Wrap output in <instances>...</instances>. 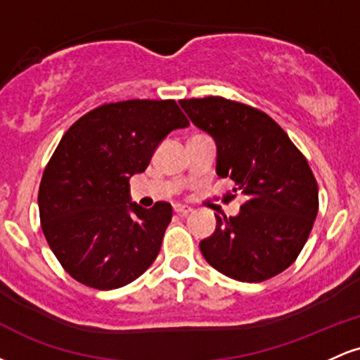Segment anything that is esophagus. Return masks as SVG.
<instances>
[{"mask_svg":"<svg viewBox=\"0 0 360 360\" xmlns=\"http://www.w3.org/2000/svg\"><path fill=\"white\" fill-rule=\"evenodd\" d=\"M174 212H176L177 214H189V213L193 212V208H191V206H186V205L176 203V205H174Z\"/></svg>","mask_w":360,"mask_h":360,"instance_id":"1","label":"esophagus"}]
</instances>
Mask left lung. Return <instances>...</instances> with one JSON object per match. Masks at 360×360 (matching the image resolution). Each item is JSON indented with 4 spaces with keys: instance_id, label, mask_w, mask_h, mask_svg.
<instances>
[{
    "instance_id": "obj_1",
    "label": "left lung",
    "mask_w": 360,
    "mask_h": 360,
    "mask_svg": "<svg viewBox=\"0 0 360 360\" xmlns=\"http://www.w3.org/2000/svg\"><path fill=\"white\" fill-rule=\"evenodd\" d=\"M188 117L217 142V174L235 183L237 217H218L200 242L221 274L262 283L288 269L307 243L318 213V184L307 157L269 115L221 96L181 100Z\"/></svg>"
}]
</instances>
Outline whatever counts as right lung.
I'll return each instance as SVG.
<instances>
[{"label":"right lung","instance_id":"1","mask_svg":"<svg viewBox=\"0 0 360 360\" xmlns=\"http://www.w3.org/2000/svg\"><path fill=\"white\" fill-rule=\"evenodd\" d=\"M188 125L174 100H128L88 111L65 131L45 166L39 212L49 247L77 283L117 289L154 262L172 206L130 203L128 181Z\"/></svg>","mask_w":360,"mask_h":360}]
</instances>
